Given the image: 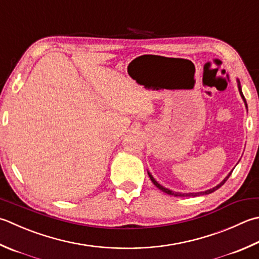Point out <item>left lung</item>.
<instances>
[{
  "mask_svg": "<svg viewBox=\"0 0 259 259\" xmlns=\"http://www.w3.org/2000/svg\"><path fill=\"white\" fill-rule=\"evenodd\" d=\"M237 84H238V90H239V93H240V96L242 98V101H244L245 102V105H246V109H247V102H246V99H245V96H244V94H242V91H241V85H240V80L237 78ZM234 170V169H232ZM232 170L230 171L229 174H228L225 179H224V181L222 182H220L219 184L218 185H215L214 187H212V189H210V190H206V191H203V192H193V193H181V192H174V191H171V190H169V189H166V187H164L163 185H160L158 182H157L155 179H154V176L151 175L149 171H148V175H149V177H150V180H151V182H153L154 183V185L155 186H157L158 187V189L160 190V191H163L164 193H167V194H169V195H174V196H199V195H206V194H210V193H212V192H214V191H217L218 189H220V187L224 185L226 182H227V180L229 179V176L231 175V173H232Z\"/></svg>",
  "mask_w": 259,
  "mask_h": 259,
  "instance_id": "obj_1",
  "label": "left lung"
}]
</instances>
